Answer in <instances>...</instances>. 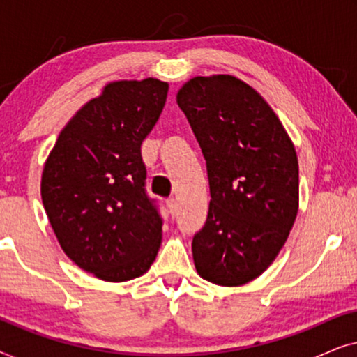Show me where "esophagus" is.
Here are the masks:
<instances>
[{"instance_id": "34e87169", "label": "esophagus", "mask_w": 357, "mask_h": 357, "mask_svg": "<svg viewBox=\"0 0 357 357\" xmlns=\"http://www.w3.org/2000/svg\"><path fill=\"white\" fill-rule=\"evenodd\" d=\"M165 204H167L169 214L174 218L175 214H177V211H178V204H177V202H175L174 198H170V199H167V202H165Z\"/></svg>"}]
</instances>
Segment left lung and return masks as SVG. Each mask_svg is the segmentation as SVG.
I'll return each instance as SVG.
<instances>
[{
  "mask_svg": "<svg viewBox=\"0 0 357 357\" xmlns=\"http://www.w3.org/2000/svg\"><path fill=\"white\" fill-rule=\"evenodd\" d=\"M177 104L206 160L209 211L195 234L198 275L241 286L271 265L299 208L294 144L258 92L229 75L185 82Z\"/></svg>",
  "mask_w": 357,
  "mask_h": 357,
  "instance_id": "8db88e82",
  "label": "left lung"
}]
</instances>
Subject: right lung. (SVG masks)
<instances>
[{"mask_svg":"<svg viewBox=\"0 0 357 357\" xmlns=\"http://www.w3.org/2000/svg\"><path fill=\"white\" fill-rule=\"evenodd\" d=\"M169 84L109 82L61 130L42 174V202L63 252L99 280L144 275L158 255L162 218L146 193L141 143Z\"/></svg>","mask_w":357,"mask_h":357,"instance_id":"obj_1","label":"right lung"}]
</instances>
